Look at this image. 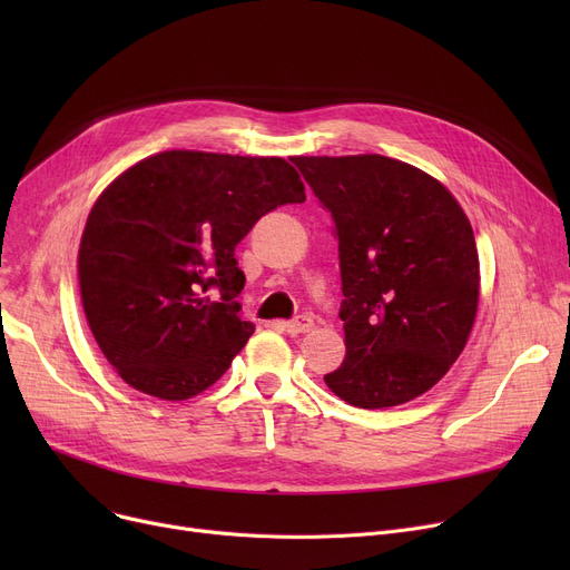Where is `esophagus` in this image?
<instances>
[{
	"label": "esophagus",
	"instance_id": "1",
	"mask_svg": "<svg viewBox=\"0 0 570 570\" xmlns=\"http://www.w3.org/2000/svg\"><path fill=\"white\" fill-rule=\"evenodd\" d=\"M282 327H284L286 333H291V335L309 333L312 327H314V318H312V316H307V314H303V316H295L293 321H286V323H282Z\"/></svg>",
	"mask_w": 570,
	"mask_h": 570
}]
</instances>
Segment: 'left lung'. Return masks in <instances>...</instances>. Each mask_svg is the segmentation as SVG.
Wrapping results in <instances>:
<instances>
[{
  "mask_svg": "<svg viewBox=\"0 0 570 570\" xmlns=\"http://www.w3.org/2000/svg\"><path fill=\"white\" fill-rule=\"evenodd\" d=\"M340 239L344 363L323 381L357 409L411 402L453 367L481 295L462 205L436 177L383 155L291 157Z\"/></svg>",
  "mask_w": 570,
  "mask_h": 570,
  "instance_id": "1",
  "label": "left lung"
}]
</instances>
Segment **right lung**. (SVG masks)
Returning a JSON list of instances; mask_svg holds the SVG:
<instances>
[{
	"mask_svg": "<svg viewBox=\"0 0 570 570\" xmlns=\"http://www.w3.org/2000/svg\"><path fill=\"white\" fill-rule=\"evenodd\" d=\"M279 157L168 149L119 173L80 237L85 318L136 391L183 402L207 391L254 333L235 245L269 209L303 203Z\"/></svg>",
	"mask_w": 570,
	"mask_h": 570,
	"instance_id": "obj_1",
	"label": "right lung"
}]
</instances>
